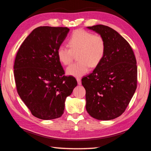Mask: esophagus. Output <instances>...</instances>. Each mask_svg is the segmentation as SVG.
<instances>
[{
	"mask_svg": "<svg viewBox=\"0 0 151 151\" xmlns=\"http://www.w3.org/2000/svg\"><path fill=\"white\" fill-rule=\"evenodd\" d=\"M76 81H77V83H78V85H81V79L80 78H79V77L76 78Z\"/></svg>",
	"mask_w": 151,
	"mask_h": 151,
	"instance_id": "34e87169",
	"label": "esophagus"
}]
</instances>
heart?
Masks as SVG:
<instances>
[{
  "mask_svg": "<svg viewBox=\"0 0 151 151\" xmlns=\"http://www.w3.org/2000/svg\"><path fill=\"white\" fill-rule=\"evenodd\" d=\"M68 47L60 45L57 55L63 65H68L76 54L77 62L67 68L68 75L81 76L89 71L90 67H96L102 61L106 51L105 40L102 35L78 29L73 32L68 41Z\"/></svg>",
  "mask_w": 151,
  "mask_h": 151,
  "instance_id": "heart-1",
  "label": "heart"
}]
</instances>
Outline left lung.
I'll use <instances>...</instances> for the list:
<instances>
[{
  "label": "left lung",
  "instance_id": "left-lung-1",
  "mask_svg": "<svg viewBox=\"0 0 151 151\" xmlns=\"http://www.w3.org/2000/svg\"><path fill=\"white\" fill-rule=\"evenodd\" d=\"M105 40L102 61L82 78L86 90V109L98 120H110L125 111L137 84V67L133 51L116 30L107 26H89Z\"/></svg>",
  "mask_w": 151,
  "mask_h": 151
}]
</instances>
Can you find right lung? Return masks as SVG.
<instances>
[{
    "label": "right lung",
    "mask_w": 151,
    "mask_h": 151,
    "mask_svg": "<svg viewBox=\"0 0 151 151\" xmlns=\"http://www.w3.org/2000/svg\"><path fill=\"white\" fill-rule=\"evenodd\" d=\"M68 32L67 27H38L16 54L14 74L18 94L33 116L41 119L61 117L65 99L77 85L75 78L65 75L57 55Z\"/></svg>",
    "instance_id": "1"
}]
</instances>
